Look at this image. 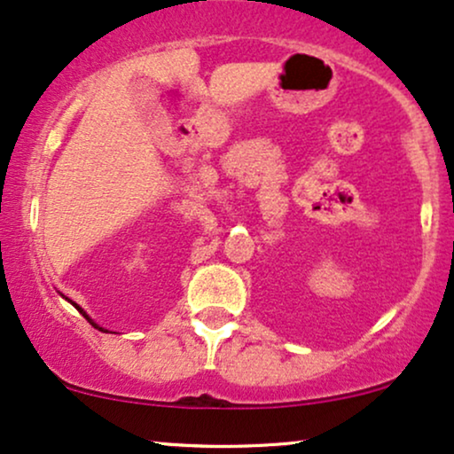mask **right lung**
<instances>
[{"label":"right lung","instance_id":"obj_1","mask_svg":"<svg viewBox=\"0 0 454 454\" xmlns=\"http://www.w3.org/2000/svg\"><path fill=\"white\" fill-rule=\"evenodd\" d=\"M62 297H65V295H62ZM65 300H68V297H65ZM68 301H71V300H68ZM73 303V306L74 308H77L79 309V314H83V318H88V323L91 325V326H96V329H98V331H105V329H102V326H98V325H96L94 323V320H91L90 317H88V314H85V309H82V306H79V303H74V301H71Z\"/></svg>","mask_w":454,"mask_h":454}]
</instances>
